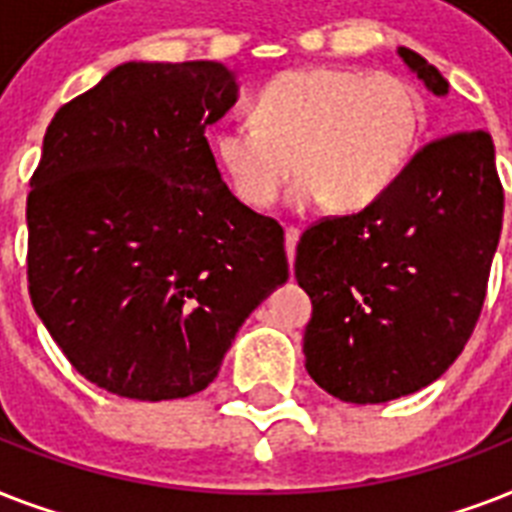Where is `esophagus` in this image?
<instances>
[{"mask_svg":"<svg viewBox=\"0 0 512 512\" xmlns=\"http://www.w3.org/2000/svg\"><path fill=\"white\" fill-rule=\"evenodd\" d=\"M297 239H300V228H295V225H287V228H284V241H287V257H289V265H292V260H295Z\"/></svg>","mask_w":512,"mask_h":512,"instance_id":"1","label":"esophagus"}]
</instances>
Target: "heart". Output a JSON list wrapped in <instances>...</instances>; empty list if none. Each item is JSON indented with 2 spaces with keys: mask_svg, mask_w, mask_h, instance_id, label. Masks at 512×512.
Returning a JSON list of instances; mask_svg holds the SVG:
<instances>
[{
  "mask_svg": "<svg viewBox=\"0 0 512 512\" xmlns=\"http://www.w3.org/2000/svg\"><path fill=\"white\" fill-rule=\"evenodd\" d=\"M425 124L420 90L396 74L311 66L276 74L252 100V124L228 122L215 159L241 204L268 209L292 175L300 209L356 212L412 159Z\"/></svg>",
  "mask_w": 512,
  "mask_h": 512,
  "instance_id": "1",
  "label": "heart"
}]
</instances>
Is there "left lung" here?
<instances>
[{
  "label": "left lung",
  "instance_id": "1",
  "mask_svg": "<svg viewBox=\"0 0 512 512\" xmlns=\"http://www.w3.org/2000/svg\"><path fill=\"white\" fill-rule=\"evenodd\" d=\"M398 55L436 95L449 92L422 55ZM502 209L492 135L473 130L425 143L356 215L308 225L295 276L313 303L303 353L316 385L385 404L438 380L484 308Z\"/></svg>",
  "mask_w": 512,
  "mask_h": 512
}]
</instances>
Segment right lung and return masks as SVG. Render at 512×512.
Instances as JSON below:
<instances>
[{"label": "right lung", "instance_id": "obj_1", "mask_svg": "<svg viewBox=\"0 0 512 512\" xmlns=\"http://www.w3.org/2000/svg\"><path fill=\"white\" fill-rule=\"evenodd\" d=\"M233 100L215 60L124 63L47 127L26 199L28 295L108 393L204 390L289 279L284 228L228 191L204 135Z\"/></svg>", "mask_w": 512, "mask_h": 512}]
</instances>
